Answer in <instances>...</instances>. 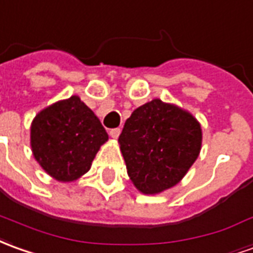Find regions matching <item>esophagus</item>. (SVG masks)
Instances as JSON below:
<instances>
[{
    "label": "esophagus",
    "mask_w": 253,
    "mask_h": 253,
    "mask_svg": "<svg viewBox=\"0 0 253 253\" xmlns=\"http://www.w3.org/2000/svg\"><path fill=\"white\" fill-rule=\"evenodd\" d=\"M119 134H121V128H119V127H116V128H111V130H109V135H111L112 138H118V137H119Z\"/></svg>",
    "instance_id": "esophagus-1"
}]
</instances>
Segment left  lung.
<instances>
[{
  "label": "left lung",
  "instance_id": "1",
  "mask_svg": "<svg viewBox=\"0 0 253 253\" xmlns=\"http://www.w3.org/2000/svg\"><path fill=\"white\" fill-rule=\"evenodd\" d=\"M200 123L188 111L159 98L135 109L119 135L127 174L139 192L175 186L199 157Z\"/></svg>",
  "mask_w": 253,
  "mask_h": 253
}]
</instances>
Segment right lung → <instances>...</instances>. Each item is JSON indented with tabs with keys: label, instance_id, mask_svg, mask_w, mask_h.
<instances>
[{
	"label": "right lung",
	"instance_id": "1",
	"mask_svg": "<svg viewBox=\"0 0 253 253\" xmlns=\"http://www.w3.org/2000/svg\"><path fill=\"white\" fill-rule=\"evenodd\" d=\"M108 134L94 112L78 96L42 109L31 123V149L35 160L54 179L77 181Z\"/></svg>",
	"mask_w": 253,
	"mask_h": 253
}]
</instances>
